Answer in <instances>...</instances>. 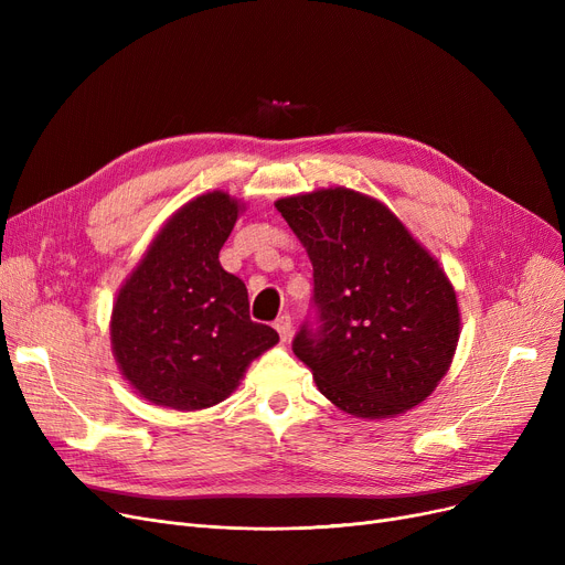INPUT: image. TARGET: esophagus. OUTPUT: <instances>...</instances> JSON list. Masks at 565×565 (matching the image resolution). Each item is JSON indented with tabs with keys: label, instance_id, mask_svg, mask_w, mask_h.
Listing matches in <instances>:
<instances>
[{
	"label": "esophagus",
	"instance_id": "34e87169",
	"mask_svg": "<svg viewBox=\"0 0 565 565\" xmlns=\"http://www.w3.org/2000/svg\"><path fill=\"white\" fill-rule=\"evenodd\" d=\"M275 330L279 332V339L281 341H288L290 334H292V322H290V316L288 313H281L277 320H275Z\"/></svg>",
	"mask_w": 565,
	"mask_h": 565
}]
</instances>
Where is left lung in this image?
Here are the masks:
<instances>
[{
  "mask_svg": "<svg viewBox=\"0 0 565 565\" xmlns=\"http://www.w3.org/2000/svg\"><path fill=\"white\" fill-rule=\"evenodd\" d=\"M313 265V320L292 339L318 390L362 419L396 417L447 375L456 290L387 205L348 188L279 199Z\"/></svg>",
  "mask_w": 565,
  "mask_h": 565,
  "instance_id": "left-lung-1",
  "label": "left lung"
}]
</instances>
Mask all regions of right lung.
Returning a JSON list of instances; mask_svg holds the SVG:
<instances>
[{
    "instance_id": "obj_1",
    "label": "right lung",
    "mask_w": 565,
    "mask_h": 565,
    "mask_svg": "<svg viewBox=\"0 0 565 565\" xmlns=\"http://www.w3.org/2000/svg\"><path fill=\"white\" fill-rule=\"evenodd\" d=\"M243 205L207 192L173 213L116 295L111 350L137 394L171 409L222 403L279 334L249 318L220 249Z\"/></svg>"
}]
</instances>
